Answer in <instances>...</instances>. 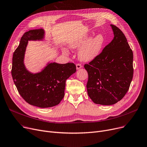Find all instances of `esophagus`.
<instances>
[{
    "label": "esophagus",
    "instance_id": "esophagus-1",
    "mask_svg": "<svg viewBox=\"0 0 147 147\" xmlns=\"http://www.w3.org/2000/svg\"><path fill=\"white\" fill-rule=\"evenodd\" d=\"M82 67V64H76V68H77V70H79V69H80V68H81Z\"/></svg>",
    "mask_w": 147,
    "mask_h": 147
}]
</instances>
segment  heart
Returning <instances> with one entry per match:
<instances>
[{"instance_id": "1", "label": "heart", "mask_w": 147, "mask_h": 147, "mask_svg": "<svg viewBox=\"0 0 147 147\" xmlns=\"http://www.w3.org/2000/svg\"><path fill=\"white\" fill-rule=\"evenodd\" d=\"M94 34L87 35L74 39L69 44L71 49H77L80 47L79 51V58L83 61H90L98 55L105 42V38L103 34H98L93 36ZM64 52L68 53L67 50Z\"/></svg>"}]
</instances>
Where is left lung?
I'll return each instance as SVG.
<instances>
[{
    "label": "left lung",
    "mask_w": 147,
    "mask_h": 147,
    "mask_svg": "<svg viewBox=\"0 0 147 147\" xmlns=\"http://www.w3.org/2000/svg\"><path fill=\"white\" fill-rule=\"evenodd\" d=\"M114 38L94 59L85 64L87 93L96 104L111 105L129 90L134 74L133 53L120 29L111 25Z\"/></svg>",
    "instance_id": "1"
}]
</instances>
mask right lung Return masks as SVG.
Returning a JSON list of instances; mask_svg holds the SVG:
<instances>
[{"mask_svg": "<svg viewBox=\"0 0 147 147\" xmlns=\"http://www.w3.org/2000/svg\"><path fill=\"white\" fill-rule=\"evenodd\" d=\"M42 29L30 30L22 36L13 54L11 73L17 90L29 104L39 107H50L59 104L64 96L65 82L76 71L74 63H49L42 71L29 72L24 63L28 41L42 40Z\"/></svg>", "mask_w": 147, "mask_h": 147, "instance_id": "1", "label": "right lung"}]
</instances>
